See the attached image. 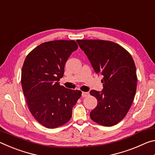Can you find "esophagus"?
<instances>
[{"label": "esophagus", "mask_w": 155, "mask_h": 155, "mask_svg": "<svg viewBox=\"0 0 155 155\" xmlns=\"http://www.w3.org/2000/svg\"><path fill=\"white\" fill-rule=\"evenodd\" d=\"M89 96V92H85V91H83L82 92V96L83 97H87Z\"/></svg>", "instance_id": "esophagus-1"}]
</instances>
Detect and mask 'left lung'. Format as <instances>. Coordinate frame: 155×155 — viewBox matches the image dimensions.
Here are the masks:
<instances>
[{
  "label": "left lung",
  "mask_w": 155,
  "mask_h": 155,
  "mask_svg": "<svg viewBox=\"0 0 155 155\" xmlns=\"http://www.w3.org/2000/svg\"><path fill=\"white\" fill-rule=\"evenodd\" d=\"M96 73L103 77L101 91L91 90L97 106L90 113L91 119L104 127H112L126 116L137 89L136 67L129 52L113 41L78 40Z\"/></svg>",
  "instance_id": "left-lung-1"
}]
</instances>
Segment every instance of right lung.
Returning a JSON list of instances; mask_svg holds the SVG:
<instances>
[{"label": "right lung", "instance_id": "obj_1", "mask_svg": "<svg viewBox=\"0 0 155 155\" xmlns=\"http://www.w3.org/2000/svg\"><path fill=\"white\" fill-rule=\"evenodd\" d=\"M78 48L74 40L44 42L28 53L22 69L21 84L28 109L35 120L48 128L67 123L81 91L59 85L64 67Z\"/></svg>", "mask_w": 155, "mask_h": 155}]
</instances>
